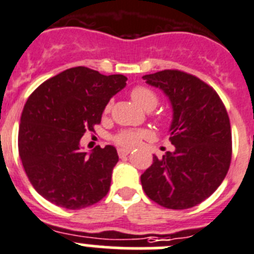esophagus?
I'll list each match as a JSON object with an SVG mask.
<instances>
[{"instance_id":"obj_1","label":"esophagus","mask_w":254,"mask_h":254,"mask_svg":"<svg viewBox=\"0 0 254 254\" xmlns=\"http://www.w3.org/2000/svg\"><path fill=\"white\" fill-rule=\"evenodd\" d=\"M129 153H130V150L125 149V148H119V149H118V154H119V157H120V158H124V157H127Z\"/></svg>"}]
</instances>
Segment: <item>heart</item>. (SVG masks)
Returning a JSON list of instances; mask_svg holds the SVG:
<instances>
[{"label": "heart", "mask_w": 254, "mask_h": 254, "mask_svg": "<svg viewBox=\"0 0 254 254\" xmlns=\"http://www.w3.org/2000/svg\"><path fill=\"white\" fill-rule=\"evenodd\" d=\"M131 99L144 109V110H153L157 105H158L159 99L158 95L152 90V88L147 87V86H135L132 88L131 92H130ZM111 105L113 102H107V105L105 106L104 113L107 114L110 113ZM147 132L144 130H122L119 131L115 136H114V141L119 145H123V147H135L136 144L139 143L143 136H145Z\"/></svg>", "instance_id": "obj_1"}]
</instances>
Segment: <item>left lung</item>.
Returning a JSON list of instances; mask_svg holds the SVG:
<instances>
[{
  "label": "left lung",
  "instance_id": "1",
  "mask_svg": "<svg viewBox=\"0 0 254 254\" xmlns=\"http://www.w3.org/2000/svg\"><path fill=\"white\" fill-rule=\"evenodd\" d=\"M164 91L173 107L167 152L140 176L141 187L161 206L184 210L206 200L220 186L232 161L229 116L216 91L196 76L164 69L143 77Z\"/></svg>",
  "mask_w": 254,
  "mask_h": 254
}]
</instances>
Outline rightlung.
Masks as SVG:
<instances>
[{
    "mask_svg": "<svg viewBox=\"0 0 254 254\" xmlns=\"http://www.w3.org/2000/svg\"><path fill=\"white\" fill-rule=\"evenodd\" d=\"M125 84L123 74L74 67L29 96L19 127V155L30 184L48 201L78 210L107 195L118 152L113 145H97L87 155L79 140L95 131L107 102Z\"/></svg>",
    "mask_w": 254,
    "mask_h": 254,
    "instance_id": "obj_1",
    "label": "right lung"
}]
</instances>
